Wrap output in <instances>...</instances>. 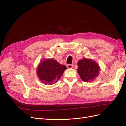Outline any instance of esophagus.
Masks as SVG:
<instances>
[{"label": "esophagus", "instance_id": "1", "mask_svg": "<svg viewBox=\"0 0 126 126\" xmlns=\"http://www.w3.org/2000/svg\"><path fill=\"white\" fill-rule=\"evenodd\" d=\"M66 67L68 69H71L73 68V64H67L66 65Z\"/></svg>", "mask_w": 126, "mask_h": 126}]
</instances>
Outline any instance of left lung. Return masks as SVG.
<instances>
[{"instance_id":"left-lung-1","label":"left lung","mask_w":126,"mask_h":126,"mask_svg":"<svg viewBox=\"0 0 126 126\" xmlns=\"http://www.w3.org/2000/svg\"><path fill=\"white\" fill-rule=\"evenodd\" d=\"M77 73L85 82L93 81L99 74L100 68L98 64L91 59L83 58L77 63Z\"/></svg>"}]
</instances>
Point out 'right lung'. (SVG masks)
<instances>
[{
    "label": "right lung",
    "mask_w": 126,
    "mask_h": 126,
    "mask_svg": "<svg viewBox=\"0 0 126 126\" xmlns=\"http://www.w3.org/2000/svg\"><path fill=\"white\" fill-rule=\"evenodd\" d=\"M66 69L64 65H62L57 61L51 59L42 61L37 69V75L44 84L56 83Z\"/></svg>",
    "instance_id": "right-lung-1"
}]
</instances>
